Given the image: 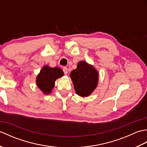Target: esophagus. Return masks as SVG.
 Masks as SVG:
<instances>
[{
    "mask_svg": "<svg viewBox=\"0 0 147 147\" xmlns=\"http://www.w3.org/2000/svg\"><path fill=\"white\" fill-rule=\"evenodd\" d=\"M63 71H64V74H65V75H66V74H67V73H68V69H67V68L66 67H63Z\"/></svg>",
    "mask_w": 147,
    "mask_h": 147,
    "instance_id": "1",
    "label": "esophagus"
}]
</instances>
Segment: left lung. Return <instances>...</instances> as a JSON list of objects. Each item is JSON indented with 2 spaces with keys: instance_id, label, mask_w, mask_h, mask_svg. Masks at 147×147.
Segmentation results:
<instances>
[{
  "instance_id": "left-lung-1",
  "label": "left lung",
  "mask_w": 147,
  "mask_h": 147,
  "mask_svg": "<svg viewBox=\"0 0 147 147\" xmlns=\"http://www.w3.org/2000/svg\"><path fill=\"white\" fill-rule=\"evenodd\" d=\"M70 78L76 93L82 97H85L91 95L96 88L98 73L93 65L85 61H80L78 63L76 69L71 71Z\"/></svg>"
}]
</instances>
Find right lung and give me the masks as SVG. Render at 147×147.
Here are the masks:
<instances>
[{
  "label": "right lung",
  "mask_w": 147,
  "mask_h": 147,
  "mask_svg": "<svg viewBox=\"0 0 147 147\" xmlns=\"http://www.w3.org/2000/svg\"><path fill=\"white\" fill-rule=\"evenodd\" d=\"M63 75L64 73L61 69L45 65L36 77V85L43 93L49 94L55 86V80Z\"/></svg>",
  "instance_id": "add662e5"
}]
</instances>
